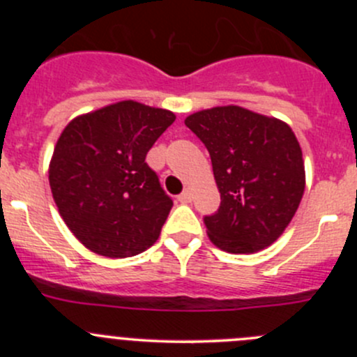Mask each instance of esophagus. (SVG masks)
Segmentation results:
<instances>
[{"mask_svg": "<svg viewBox=\"0 0 357 357\" xmlns=\"http://www.w3.org/2000/svg\"><path fill=\"white\" fill-rule=\"evenodd\" d=\"M192 199H193V195H192V192H190L188 188H186L185 192H183L181 195L178 197V200L181 202V204H190V202H192Z\"/></svg>", "mask_w": 357, "mask_h": 357, "instance_id": "esophagus-1", "label": "esophagus"}]
</instances>
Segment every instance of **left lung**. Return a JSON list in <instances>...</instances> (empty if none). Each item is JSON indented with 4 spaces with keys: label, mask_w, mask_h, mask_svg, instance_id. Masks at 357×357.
<instances>
[{
    "label": "left lung",
    "mask_w": 357,
    "mask_h": 357,
    "mask_svg": "<svg viewBox=\"0 0 357 357\" xmlns=\"http://www.w3.org/2000/svg\"><path fill=\"white\" fill-rule=\"evenodd\" d=\"M211 155L221 205L204 222L229 254L269 247L289 226L302 195V150L290 126L242 107H214L186 117Z\"/></svg>",
    "instance_id": "8db88e82"
}]
</instances>
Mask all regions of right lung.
Instances as JSON below:
<instances>
[{
  "instance_id": "right-lung-1",
  "label": "right lung",
  "mask_w": 357,
  "mask_h": 357,
  "mask_svg": "<svg viewBox=\"0 0 357 357\" xmlns=\"http://www.w3.org/2000/svg\"><path fill=\"white\" fill-rule=\"evenodd\" d=\"M172 112L119 102L75 117L50 164L53 199L75 238L105 257H131L157 242L172 208L145 162Z\"/></svg>"
}]
</instances>
